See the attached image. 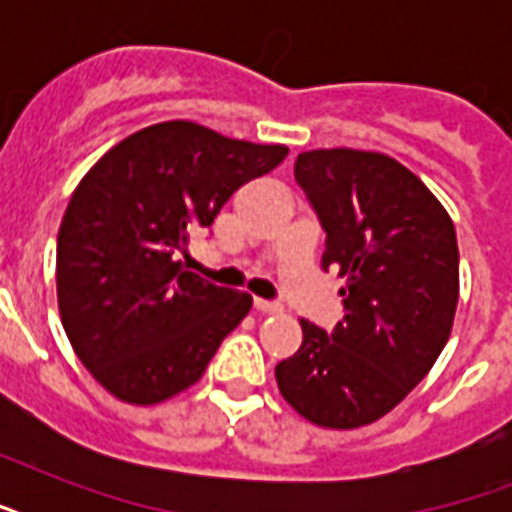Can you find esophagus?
I'll use <instances>...</instances> for the list:
<instances>
[{
    "label": "esophagus",
    "instance_id": "34e87169",
    "mask_svg": "<svg viewBox=\"0 0 512 512\" xmlns=\"http://www.w3.org/2000/svg\"><path fill=\"white\" fill-rule=\"evenodd\" d=\"M255 311H260V313H281V305L273 303V300H260V297H255Z\"/></svg>",
    "mask_w": 512,
    "mask_h": 512
}]
</instances>
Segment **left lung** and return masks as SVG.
Segmentation results:
<instances>
[{
  "label": "left lung",
  "instance_id": "obj_1",
  "mask_svg": "<svg viewBox=\"0 0 512 512\" xmlns=\"http://www.w3.org/2000/svg\"><path fill=\"white\" fill-rule=\"evenodd\" d=\"M295 180L327 233L321 265L345 276V316L329 335L300 321L303 345L276 382L313 425L361 428L409 396L452 335L457 233L428 185L385 154L305 151Z\"/></svg>",
  "mask_w": 512,
  "mask_h": 512
}]
</instances>
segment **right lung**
<instances>
[{
  "instance_id": "1",
  "label": "right lung",
  "mask_w": 512,
  "mask_h": 512,
  "mask_svg": "<svg viewBox=\"0 0 512 512\" xmlns=\"http://www.w3.org/2000/svg\"><path fill=\"white\" fill-rule=\"evenodd\" d=\"M287 154L162 122L116 143L76 185L58 231L60 321L119 401L148 406L191 388L247 316V292L185 271L180 255L233 191Z\"/></svg>"
}]
</instances>
